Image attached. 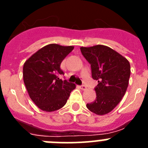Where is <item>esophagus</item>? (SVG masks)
I'll list each match as a JSON object with an SVG mask.
<instances>
[{"label":"esophagus","mask_w":148,"mask_h":148,"mask_svg":"<svg viewBox=\"0 0 148 148\" xmlns=\"http://www.w3.org/2000/svg\"><path fill=\"white\" fill-rule=\"evenodd\" d=\"M80 87H81V89H82V90H87V86L84 85V84H83V85L81 86Z\"/></svg>","instance_id":"1"}]
</instances>
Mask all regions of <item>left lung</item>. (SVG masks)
Segmentation results:
<instances>
[{"instance_id": "obj_1", "label": "left lung", "mask_w": 148, "mask_h": 148, "mask_svg": "<svg viewBox=\"0 0 148 148\" xmlns=\"http://www.w3.org/2000/svg\"><path fill=\"white\" fill-rule=\"evenodd\" d=\"M81 52L90 64L92 77L98 81L96 99L87 108L102 116L113 110L125 95L129 84L130 65L126 58L104 45L82 47Z\"/></svg>"}]
</instances>
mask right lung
Masks as SVG:
<instances>
[{
	"label": "right lung",
	"mask_w": 148,
	"mask_h": 148,
	"mask_svg": "<svg viewBox=\"0 0 148 148\" xmlns=\"http://www.w3.org/2000/svg\"><path fill=\"white\" fill-rule=\"evenodd\" d=\"M73 46L50 44L45 46L25 61L23 82L32 101L42 110L53 112L65 105L75 84L58 78L64 75L60 66Z\"/></svg>",
	"instance_id": "1"
}]
</instances>
